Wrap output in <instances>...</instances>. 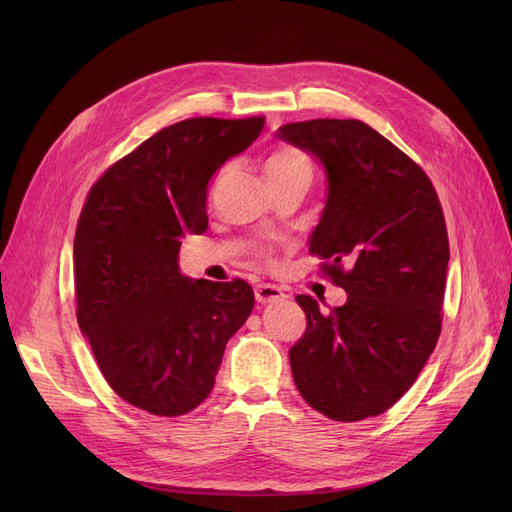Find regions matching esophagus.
<instances>
[{
    "label": "esophagus",
    "instance_id": "1",
    "mask_svg": "<svg viewBox=\"0 0 512 512\" xmlns=\"http://www.w3.org/2000/svg\"><path fill=\"white\" fill-rule=\"evenodd\" d=\"M254 294H256L258 303H275V301H282L286 297L284 290L275 284H258L254 288Z\"/></svg>",
    "mask_w": 512,
    "mask_h": 512
}]
</instances>
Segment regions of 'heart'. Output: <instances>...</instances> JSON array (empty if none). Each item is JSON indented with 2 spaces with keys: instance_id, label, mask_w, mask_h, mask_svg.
I'll return each instance as SVG.
<instances>
[{
  "instance_id": "1",
  "label": "heart",
  "mask_w": 512,
  "mask_h": 512,
  "mask_svg": "<svg viewBox=\"0 0 512 512\" xmlns=\"http://www.w3.org/2000/svg\"><path fill=\"white\" fill-rule=\"evenodd\" d=\"M265 170L273 188L275 185H284L290 181L312 179V166H309L305 156H301V153L294 149L271 151L265 162Z\"/></svg>"
}]
</instances>
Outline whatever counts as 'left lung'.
<instances>
[{"mask_svg":"<svg viewBox=\"0 0 512 512\" xmlns=\"http://www.w3.org/2000/svg\"><path fill=\"white\" fill-rule=\"evenodd\" d=\"M277 138L324 166L327 205L309 252L348 294L329 312L299 294L307 331L288 352L292 378L314 410L363 421L410 389L438 344L448 267L442 205L425 170L359 119L286 123Z\"/></svg>","mask_w":512,"mask_h":512,"instance_id":"1","label":"left lung"}]
</instances>
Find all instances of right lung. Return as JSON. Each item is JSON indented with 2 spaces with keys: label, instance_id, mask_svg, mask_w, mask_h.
<instances>
[{
  "label": "right lung",
  "instance_id": "right-lung-1",
  "mask_svg": "<svg viewBox=\"0 0 512 512\" xmlns=\"http://www.w3.org/2000/svg\"><path fill=\"white\" fill-rule=\"evenodd\" d=\"M265 117L173 123L89 190L74 235L76 320L111 389L156 416L209 397L224 348L254 307L243 280L179 271L181 237L207 230L209 181L250 147Z\"/></svg>",
  "mask_w": 512,
  "mask_h": 512
}]
</instances>
